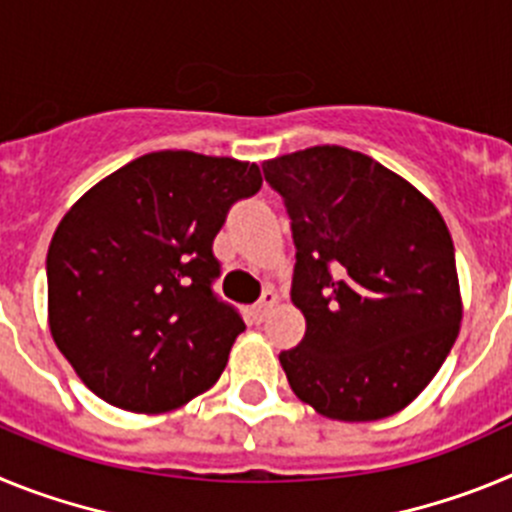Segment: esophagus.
<instances>
[{
    "instance_id": "34e87169",
    "label": "esophagus",
    "mask_w": 512,
    "mask_h": 512,
    "mask_svg": "<svg viewBox=\"0 0 512 512\" xmlns=\"http://www.w3.org/2000/svg\"><path fill=\"white\" fill-rule=\"evenodd\" d=\"M274 302H277V295H274L271 289H266L264 295H261V300L256 302V305H253V315H256V318H259V320H264L266 312H269L271 307H274Z\"/></svg>"
}]
</instances>
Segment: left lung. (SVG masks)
<instances>
[{
    "label": "left lung",
    "mask_w": 512,
    "mask_h": 512,
    "mask_svg": "<svg viewBox=\"0 0 512 512\" xmlns=\"http://www.w3.org/2000/svg\"><path fill=\"white\" fill-rule=\"evenodd\" d=\"M295 238L305 338L289 387L346 423L395 415L428 387L461 323L451 233L431 200L359 151L312 146L264 164Z\"/></svg>",
    "instance_id": "8db88e82"
}]
</instances>
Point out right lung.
Listing matches in <instances>:
<instances>
[{"mask_svg":"<svg viewBox=\"0 0 512 512\" xmlns=\"http://www.w3.org/2000/svg\"><path fill=\"white\" fill-rule=\"evenodd\" d=\"M261 189L256 164L192 151L135 158L71 207L48 248V325L81 382L130 413L210 390L246 330L212 292V241Z\"/></svg>","mask_w":512,"mask_h":512,"instance_id":"right-lung-1","label":"right lung"}]
</instances>
